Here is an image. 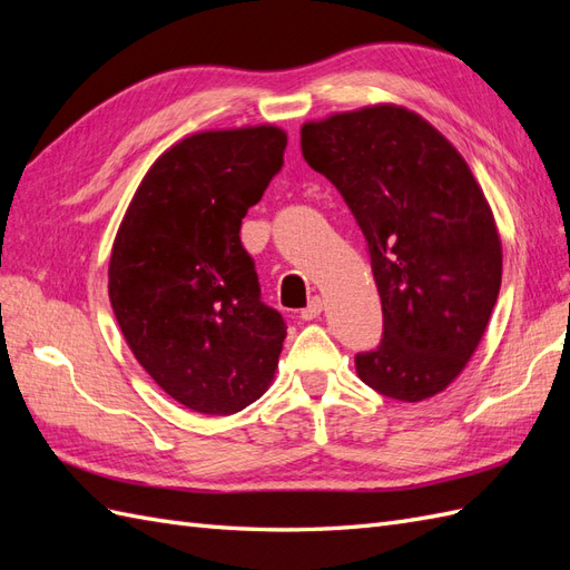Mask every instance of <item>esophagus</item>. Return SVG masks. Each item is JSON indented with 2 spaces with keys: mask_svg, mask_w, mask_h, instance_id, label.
Wrapping results in <instances>:
<instances>
[{
  "mask_svg": "<svg viewBox=\"0 0 570 570\" xmlns=\"http://www.w3.org/2000/svg\"><path fill=\"white\" fill-rule=\"evenodd\" d=\"M321 312H323L321 297H312V299H308V304L299 312V318H302V321H314V318L321 316Z\"/></svg>",
  "mask_w": 570,
  "mask_h": 570,
  "instance_id": "esophagus-1",
  "label": "esophagus"
}]
</instances>
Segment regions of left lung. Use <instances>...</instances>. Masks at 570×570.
Masks as SVG:
<instances>
[{
    "label": "left lung",
    "mask_w": 570,
    "mask_h": 570,
    "mask_svg": "<svg viewBox=\"0 0 570 570\" xmlns=\"http://www.w3.org/2000/svg\"><path fill=\"white\" fill-rule=\"evenodd\" d=\"M306 164L366 237L383 340L354 356L361 381L400 402L450 385L485 333L502 245L461 154L416 114L368 107L302 128Z\"/></svg>",
    "instance_id": "1"
}]
</instances>
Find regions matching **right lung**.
<instances>
[{
    "label": "right lung",
    "mask_w": 570,
    "mask_h": 570,
    "mask_svg": "<svg viewBox=\"0 0 570 570\" xmlns=\"http://www.w3.org/2000/svg\"><path fill=\"white\" fill-rule=\"evenodd\" d=\"M285 147L273 126L185 137L154 161L116 235L120 331L154 383L197 413L243 411L278 366L287 325L262 299L239 226Z\"/></svg>",
    "instance_id": "obj_1"
}]
</instances>
